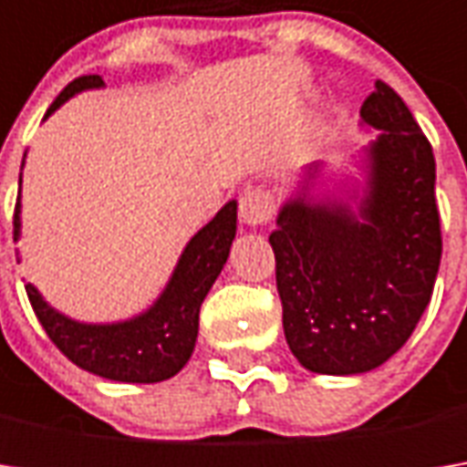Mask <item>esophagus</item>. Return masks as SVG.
I'll return each mask as SVG.
<instances>
[{"mask_svg": "<svg viewBox=\"0 0 467 467\" xmlns=\"http://www.w3.org/2000/svg\"><path fill=\"white\" fill-rule=\"evenodd\" d=\"M275 215V197L265 187L246 189L239 200V218L246 225H265Z\"/></svg>", "mask_w": 467, "mask_h": 467, "instance_id": "34e87169", "label": "esophagus"}]
</instances>
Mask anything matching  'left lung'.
<instances>
[{"label":"left lung","mask_w":467,"mask_h":467,"mask_svg":"<svg viewBox=\"0 0 467 467\" xmlns=\"http://www.w3.org/2000/svg\"><path fill=\"white\" fill-rule=\"evenodd\" d=\"M361 117L382 132L368 148L358 215L296 197L270 234L285 340L317 374H361L403 348L441 260L431 142L382 80Z\"/></svg>","instance_id":"1"}]
</instances>
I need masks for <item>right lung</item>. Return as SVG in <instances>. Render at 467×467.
Returning <instances> with one entry per match:
<instances>
[{
    "instance_id": "right-lung-1",
    "label": "right lung",
    "mask_w": 467,
    "mask_h": 467,
    "mask_svg": "<svg viewBox=\"0 0 467 467\" xmlns=\"http://www.w3.org/2000/svg\"><path fill=\"white\" fill-rule=\"evenodd\" d=\"M100 75H82L72 80L57 100L48 106L46 117L57 111L64 100L72 99L85 88H100ZM15 239L20 234V202L15 205ZM236 236V202L228 205L187 244L182 260L173 270V278L166 285L163 296L145 314L119 325H80L54 312L41 294L27 283L26 291L30 306L44 325L51 343L64 356L85 371L114 382H137L150 385L163 382L189 361L197 327L200 306L205 301L210 285L221 275L228 249Z\"/></svg>"
}]
</instances>
